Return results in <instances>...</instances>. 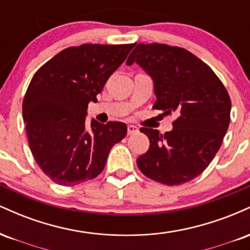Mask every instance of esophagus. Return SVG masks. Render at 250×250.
Returning a JSON list of instances; mask_svg holds the SVG:
<instances>
[{
  "label": "esophagus",
  "instance_id": "1",
  "mask_svg": "<svg viewBox=\"0 0 250 250\" xmlns=\"http://www.w3.org/2000/svg\"><path fill=\"white\" fill-rule=\"evenodd\" d=\"M127 129H128V134L129 135L135 134V133H137V131H139V128H137L136 125H128Z\"/></svg>",
  "mask_w": 250,
  "mask_h": 250
}]
</instances>
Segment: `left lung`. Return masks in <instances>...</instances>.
I'll return each mask as SVG.
<instances>
[{"instance_id":"obj_1","label":"left lung","mask_w":250,"mask_h":250,"mask_svg":"<svg viewBox=\"0 0 250 250\" xmlns=\"http://www.w3.org/2000/svg\"><path fill=\"white\" fill-rule=\"evenodd\" d=\"M137 63L153 79V108L175 113L173 129L141 128L149 149L136 160L149 179L167 186L191 181L208 167L230 122L231 102L220 79L199 57L180 47L139 43L127 64Z\"/></svg>"}]
</instances>
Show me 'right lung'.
Instances as JSON below:
<instances>
[{"mask_svg":"<svg viewBox=\"0 0 250 250\" xmlns=\"http://www.w3.org/2000/svg\"><path fill=\"white\" fill-rule=\"evenodd\" d=\"M131 44H87L60 51L31 79L23 121L34 159L51 181L75 186L102 173L109 151L127 134L123 122L85 123L107 80L127 59Z\"/></svg>","mask_w":250,"mask_h":250,"instance_id":"obj_1","label":"right lung"}]
</instances>
